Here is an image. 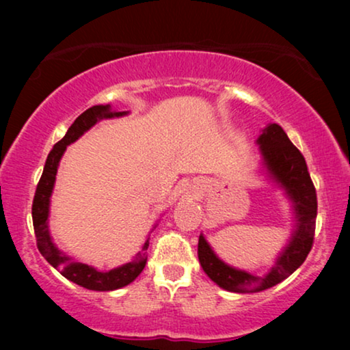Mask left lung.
Returning <instances> with one entry per match:
<instances>
[{"mask_svg": "<svg viewBox=\"0 0 350 350\" xmlns=\"http://www.w3.org/2000/svg\"><path fill=\"white\" fill-rule=\"evenodd\" d=\"M267 176L275 181L293 204L295 229L272 269L265 277L237 269L219 260L200 234L198 256L205 274L221 288L232 293H256L271 288L293 274L308 258L314 243L317 194L304 156L286 137L279 124H269L256 140Z\"/></svg>", "mask_w": 350, "mask_h": 350, "instance_id": "8db88e82", "label": "left lung"}]
</instances>
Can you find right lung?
I'll return each mask as SVG.
<instances>
[{
  "instance_id": "right-lung-1",
  "label": "right lung",
  "mask_w": 350,
  "mask_h": 350,
  "mask_svg": "<svg viewBox=\"0 0 350 350\" xmlns=\"http://www.w3.org/2000/svg\"><path fill=\"white\" fill-rule=\"evenodd\" d=\"M127 111H113L109 105H95V107L85 109L81 116L76 118V121L71 124L68 132L60 142H57L52 148L49 156H47L44 170L40 178V183L36 186L35 199H33L31 217L33 228H35L36 245L41 255L46 258L52 267L60 271V274L66 279L75 282L76 285L84 286L88 290L95 291H111L122 288L137 279L140 272L145 269L146 265V250L150 247V241H145L142 247V252L137 253V256L126 265L114 267L111 271H98L95 267L85 265V262L76 261L73 258L66 256L64 252H60L52 242L49 232V205L51 196L54 189L57 169L59 162L64 156L66 146L78 140L84 132H88L90 127L95 126L100 119H111L126 116Z\"/></svg>"
}]
</instances>
